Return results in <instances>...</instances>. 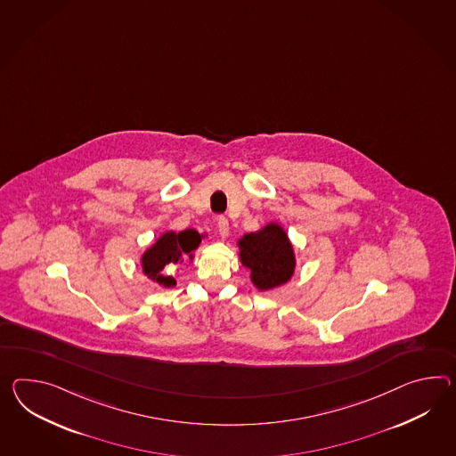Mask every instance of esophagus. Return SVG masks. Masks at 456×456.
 Instances as JSON below:
<instances>
[{
	"mask_svg": "<svg viewBox=\"0 0 456 456\" xmlns=\"http://www.w3.org/2000/svg\"><path fill=\"white\" fill-rule=\"evenodd\" d=\"M217 229H219L221 237L225 239V237L229 235V221H227L225 217H219V219H217Z\"/></svg>",
	"mask_w": 456,
	"mask_h": 456,
	"instance_id": "obj_1",
	"label": "esophagus"
}]
</instances>
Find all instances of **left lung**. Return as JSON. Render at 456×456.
<instances>
[{"label":"left lung","mask_w":456,"mask_h":456,"mask_svg":"<svg viewBox=\"0 0 456 456\" xmlns=\"http://www.w3.org/2000/svg\"><path fill=\"white\" fill-rule=\"evenodd\" d=\"M239 256L250 270V280L260 291L287 283L295 272V252L281 225L270 223L256 232L239 239Z\"/></svg>","instance_id":"8db88e82"}]
</instances>
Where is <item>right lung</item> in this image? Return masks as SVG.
Masks as SVG:
<instances>
[{
    "mask_svg": "<svg viewBox=\"0 0 456 456\" xmlns=\"http://www.w3.org/2000/svg\"><path fill=\"white\" fill-rule=\"evenodd\" d=\"M200 235L194 229H186L181 232L167 231L163 233L155 244L146 248L145 254L142 256V267L146 277L151 278L156 283L163 287H175L176 280L169 275H163V270L169 267L171 264H178L184 260H192V252L200 247Z\"/></svg>",
    "mask_w": 456,
    "mask_h": 456,
    "instance_id": "1",
    "label": "right lung"
}]
</instances>
